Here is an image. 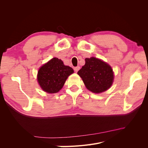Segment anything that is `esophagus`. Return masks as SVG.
Segmentation results:
<instances>
[{"label": "esophagus", "mask_w": 148, "mask_h": 148, "mask_svg": "<svg viewBox=\"0 0 148 148\" xmlns=\"http://www.w3.org/2000/svg\"><path fill=\"white\" fill-rule=\"evenodd\" d=\"M79 69H80V67H79V66H77L75 67V68H74V70L76 71V72H77V71L79 70Z\"/></svg>", "instance_id": "34e87169"}]
</instances>
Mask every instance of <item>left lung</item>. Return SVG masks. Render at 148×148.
Listing matches in <instances>:
<instances>
[{
	"label": "left lung",
	"instance_id": "1",
	"mask_svg": "<svg viewBox=\"0 0 148 148\" xmlns=\"http://www.w3.org/2000/svg\"><path fill=\"white\" fill-rule=\"evenodd\" d=\"M85 86L94 93H101L109 89L114 82L112 67L96 57L85 59V64L78 71Z\"/></svg>",
	"mask_w": 148,
	"mask_h": 148
}]
</instances>
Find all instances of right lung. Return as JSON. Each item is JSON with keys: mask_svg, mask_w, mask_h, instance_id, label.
Returning <instances> with one entry per match:
<instances>
[{"mask_svg": "<svg viewBox=\"0 0 148 148\" xmlns=\"http://www.w3.org/2000/svg\"><path fill=\"white\" fill-rule=\"evenodd\" d=\"M73 72L72 68L65 65L60 59L54 57L40 67L37 79L44 91L56 93L64 86L69 76Z\"/></svg>", "mask_w": 148, "mask_h": 148, "instance_id": "add662e5", "label": "right lung"}]
</instances>
